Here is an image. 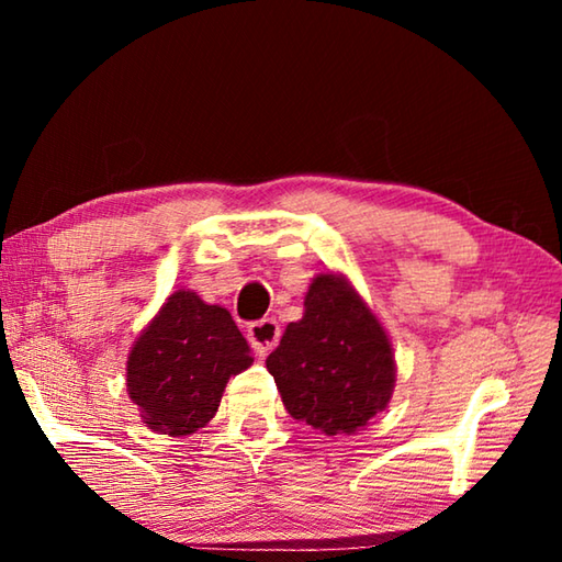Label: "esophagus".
I'll list each match as a JSON object with an SVG mask.
<instances>
[{
  "label": "esophagus",
  "mask_w": 562,
  "mask_h": 562,
  "mask_svg": "<svg viewBox=\"0 0 562 562\" xmlns=\"http://www.w3.org/2000/svg\"><path fill=\"white\" fill-rule=\"evenodd\" d=\"M247 339H250V345L255 351H258V355H268V351L278 345L280 325L270 317L252 322V325L247 327Z\"/></svg>",
  "instance_id": "esophagus-1"
}]
</instances>
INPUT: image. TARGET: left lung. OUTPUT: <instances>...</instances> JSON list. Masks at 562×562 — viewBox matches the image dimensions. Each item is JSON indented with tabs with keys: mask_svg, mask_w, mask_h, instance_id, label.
<instances>
[{
	"mask_svg": "<svg viewBox=\"0 0 562 562\" xmlns=\"http://www.w3.org/2000/svg\"><path fill=\"white\" fill-rule=\"evenodd\" d=\"M290 416L327 436L355 434L382 412L394 389V355L382 325L335 274H319L268 357Z\"/></svg>",
	"mask_w": 562,
	"mask_h": 562,
	"instance_id": "obj_1",
	"label": "left lung"
}]
</instances>
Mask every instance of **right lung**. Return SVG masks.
<instances>
[{
	"instance_id": "1",
	"label": "right lung",
	"mask_w": 562,
	"mask_h": 562,
	"mask_svg": "<svg viewBox=\"0 0 562 562\" xmlns=\"http://www.w3.org/2000/svg\"><path fill=\"white\" fill-rule=\"evenodd\" d=\"M250 364V347L231 312L180 290L131 349L128 394L148 429L186 436L211 422L227 379Z\"/></svg>"
}]
</instances>
